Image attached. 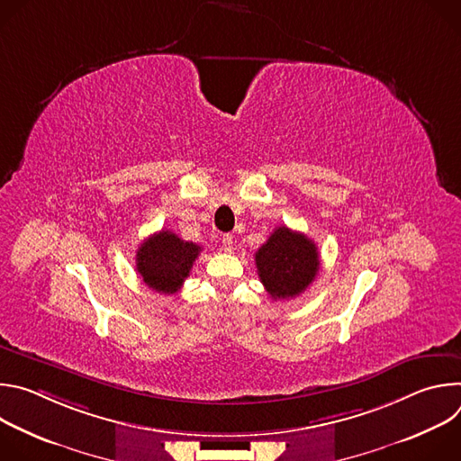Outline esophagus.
Instances as JSON below:
<instances>
[{
  "mask_svg": "<svg viewBox=\"0 0 461 461\" xmlns=\"http://www.w3.org/2000/svg\"><path fill=\"white\" fill-rule=\"evenodd\" d=\"M222 248H224V251H231L233 249V235H224L222 237Z\"/></svg>",
  "mask_w": 461,
  "mask_h": 461,
  "instance_id": "1",
  "label": "esophagus"
}]
</instances>
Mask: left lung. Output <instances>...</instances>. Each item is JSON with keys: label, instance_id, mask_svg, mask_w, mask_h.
<instances>
[{"label": "left lung", "instance_id": "8db88e82", "mask_svg": "<svg viewBox=\"0 0 461 461\" xmlns=\"http://www.w3.org/2000/svg\"><path fill=\"white\" fill-rule=\"evenodd\" d=\"M260 283L272 299H290L308 288L319 272V253L304 233L279 226L255 251Z\"/></svg>", "mask_w": 461, "mask_h": 461}]
</instances>
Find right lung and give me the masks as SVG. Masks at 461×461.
Returning a JSON list of instances; mask_svg holds the SVG:
<instances>
[{
  "label": "right lung",
  "mask_w": 461,
  "mask_h": 461,
  "mask_svg": "<svg viewBox=\"0 0 461 461\" xmlns=\"http://www.w3.org/2000/svg\"><path fill=\"white\" fill-rule=\"evenodd\" d=\"M201 251L199 244L185 242L173 231L162 230L137 249V272L151 290L169 295L182 288Z\"/></svg>",
  "instance_id": "add662e5"
}]
</instances>
